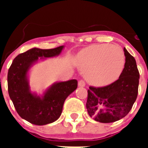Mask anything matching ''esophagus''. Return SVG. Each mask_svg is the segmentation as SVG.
Instances as JSON below:
<instances>
[{"label":"esophagus","instance_id":"34e87169","mask_svg":"<svg viewBox=\"0 0 148 148\" xmlns=\"http://www.w3.org/2000/svg\"><path fill=\"white\" fill-rule=\"evenodd\" d=\"M86 84H85V82L84 80H82V79H81V80L78 81V86L79 87H85Z\"/></svg>","mask_w":148,"mask_h":148}]
</instances>
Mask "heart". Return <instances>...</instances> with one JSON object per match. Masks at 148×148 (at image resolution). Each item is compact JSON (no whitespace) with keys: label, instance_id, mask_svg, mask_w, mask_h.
Wrapping results in <instances>:
<instances>
[{"label":"heart","instance_id":"1","mask_svg":"<svg viewBox=\"0 0 148 148\" xmlns=\"http://www.w3.org/2000/svg\"><path fill=\"white\" fill-rule=\"evenodd\" d=\"M78 65L89 82L97 86L108 85L121 75L125 53L118 45L95 44L82 52Z\"/></svg>","mask_w":148,"mask_h":148}]
</instances>
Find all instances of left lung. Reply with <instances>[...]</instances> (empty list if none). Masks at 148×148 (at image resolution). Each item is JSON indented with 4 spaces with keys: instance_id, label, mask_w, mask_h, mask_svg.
<instances>
[{
    "instance_id": "1",
    "label": "left lung",
    "mask_w": 148,
    "mask_h": 148,
    "mask_svg": "<svg viewBox=\"0 0 148 148\" xmlns=\"http://www.w3.org/2000/svg\"><path fill=\"white\" fill-rule=\"evenodd\" d=\"M125 65L113 83L101 87L90 86L86 103L90 117L101 123L118 121L128 114L138 95L139 73L135 58L124 48Z\"/></svg>"
}]
</instances>
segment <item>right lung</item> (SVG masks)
<instances>
[{
    "label": "right lung",
    "mask_w": 148,
    "mask_h": 148,
    "mask_svg": "<svg viewBox=\"0 0 148 148\" xmlns=\"http://www.w3.org/2000/svg\"><path fill=\"white\" fill-rule=\"evenodd\" d=\"M64 47L54 49L32 48L13 60L7 75L8 92L18 115L35 125L54 122L62 113L65 99L78 87L75 79L53 84L42 98L31 93L27 78L30 66L40 58L58 56Z\"/></svg>",
    "instance_id": "obj_1"
}]
</instances>
